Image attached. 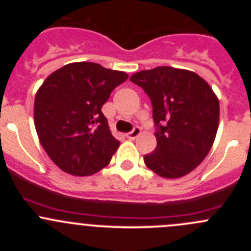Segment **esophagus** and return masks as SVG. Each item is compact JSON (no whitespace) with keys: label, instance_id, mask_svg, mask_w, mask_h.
<instances>
[{"label":"esophagus","instance_id":"1","mask_svg":"<svg viewBox=\"0 0 251 251\" xmlns=\"http://www.w3.org/2000/svg\"><path fill=\"white\" fill-rule=\"evenodd\" d=\"M140 135H141V128L135 127L131 132H128L127 135H126V137H127L128 140H135V138H137Z\"/></svg>","mask_w":251,"mask_h":251}]
</instances>
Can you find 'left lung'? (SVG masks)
<instances>
[{
	"label": "left lung",
	"instance_id": "left-lung-1",
	"mask_svg": "<svg viewBox=\"0 0 251 251\" xmlns=\"http://www.w3.org/2000/svg\"><path fill=\"white\" fill-rule=\"evenodd\" d=\"M149 96L156 148L147 168L165 178L193 171L211 149L220 120L219 98L203 77L186 69L156 67L130 77Z\"/></svg>",
	"mask_w": 251,
	"mask_h": 251
}]
</instances>
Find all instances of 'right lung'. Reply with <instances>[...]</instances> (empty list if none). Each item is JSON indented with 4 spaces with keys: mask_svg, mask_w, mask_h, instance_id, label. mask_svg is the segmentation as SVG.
<instances>
[{
    "mask_svg": "<svg viewBox=\"0 0 251 251\" xmlns=\"http://www.w3.org/2000/svg\"><path fill=\"white\" fill-rule=\"evenodd\" d=\"M128 75L97 63L76 62L55 70L35 96L37 136L50 160L64 173L90 176L111 160L114 138L102 107Z\"/></svg>",
    "mask_w": 251,
    "mask_h": 251,
    "instance_id": "obj_1",
    "label": "right lung"
}]
</instances>
